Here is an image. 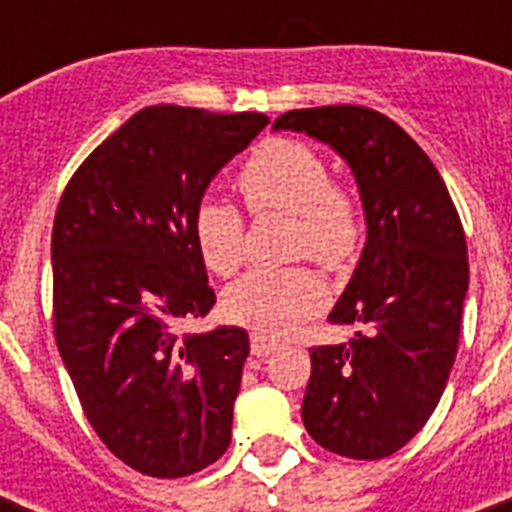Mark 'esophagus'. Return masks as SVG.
Masks as SVG:
<instances>
[{
    "label": "esophagus",
    "instance_id": "1",
    "mask_svg": "<svg viewBox=\"0 0 512 512\" xmlns=\"http://www.w3.org/2000/svg\"><path fill=\"white\" fill-rule=\"evenodd\" d=\"M273 350H279V342L260 335V332H252V356H268Z\"/></svg>",
    "mask_w": 512,
    "mask_h": 512
}]
</instances>
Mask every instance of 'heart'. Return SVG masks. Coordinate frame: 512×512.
<instances>
[{
  "label": "heart",
  "instance_id": "b5f03b06",
  "mask_svg": "<svg viewBox=\"0 0 512 512\" xmlns=\"http://www.w3.org/2000/svg\"><path fill=\"white\" fill-rule=\"evenodd\" d=\"M239 191L252 212L295 217L292 249L324 268H345L361 247V209L332 183L319 151L300 140H265L239 172ZM193 241L209 271L231 276L247 257L244 217L220 199L201 201L193 215ZM327 303V289L311 268H260L225 292L228 319L265 337L292 335Z\"/></svg>",
  "mask_w": 512,
  "mask_h": 512
}]
</instances>
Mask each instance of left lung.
I'll list each match as a JSON object with an SVG mask.
<instances>
[{
    "label": "left lung",
    "instance_id": "1",
    "mask_svg": "<svg viewBox=\"0 0 512 512\" xmlns=\"http://www.w3.org/2000/svg\"><path fill=\"white\" fill-rule=\"evenodd\" d=\"M273 130L327 143L356 177L366 244L329 321L358 332L311 348L303 422L329 452L382 460L420 433L452 372L470 279L460 215L428 154L380 111L297 108Z\"/></svg>",
    "mask_w": 512,
    "mask_h": 512
}]
</instances>
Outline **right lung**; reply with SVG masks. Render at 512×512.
<instances>
[{"label":"right lung","mask_w":512,"mask_h":512,"mask_svg":"<svg viewBox=\"0 0 512 512\" xmlns=\"http://www.w3.org/2000/svg\"><path fill=\"white\" fill-rule=\"evenodd\" d=\"M265 124L249 111L143 108L60 196L55 342L100 441L143 476H191L231 444L249 335L217 327L180 337L177 324L215 305L193 241L201 196Z\"/></svg>","instance_id":"add662e5"}]
</instances>
